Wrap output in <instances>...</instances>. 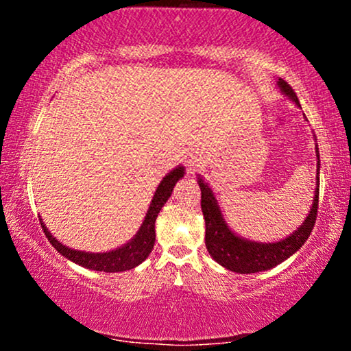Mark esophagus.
I'll list each match as a JSON object with an SVG mask.
<instances>
[{"label": "esophagus", "instance_id": "34e87169", "mask_svg": "<svg viewBox=\"0 0 351 351\" xmlns=\"http://www.w3.org/2000/svg\"><path fill=\"white\" fill-rule=\"evenodd\" d=\"M198 163H199V160H198V158H191V160H189V163H188V167H189V171H191V170H195V168L198 167Z\"/></svg>", "mask_w": 351, "mask_h": 351}]
</instances>
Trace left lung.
Wrapping results in <instances>:
<instances>
[{
  "label": "left lung",
  "mask_w": 351,
  "mask_h": 351,
  "mask_svg": "<svg viewBox=\"0 0 351 351\" xmlns=\"http://www.w3.org/2000/svg\"><path fill=\"white\" fill-rule=\"evenodd\" d=\"M277 86H279L282 94L287 95L289 99H292V102H295V106L300 107L295 92L284 79L277 80ZM315 152L318 160L317 168L320 171L318 148ZM198 184L201 188V209H203L204 223H206V237H204L206 249L217 264H221L232 272L254 274L276 267V265L284 263L285 259H289L293 252L299 251L305 241L308 239L313 224H315L318 213V188H320L318 173L315 196H313L308 216L305 217L302 226L297 228V231H293L285 239L277 241V243H256V241H247L244 237L236 236L229 229L223 215H221L219 204H217L215 195H213V189L208 186V183H204L201 176L198 178Z\"/></svg>",
  "instance_id": "8db88e82"
}]
</instances>
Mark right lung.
Masks as SVG:
<instances>
[{
	"instance_id": "1",
	"label": "right lung",
	"mask_w": 351,
	"mask_h": 351,
	"mask_svg": "<svg viewBox=\"0 0 351 351\" xmlns=\"http://www.w3.org/2000/svg\"><path fill=\"white\" fill-rule=\"evenodd\" d=\"M184 168L178 167L175 170H171L167 176L162 180V183L156 188L155 195L148 208L147 216H145L143 224L140 226L138 232L134 236V239L128 241L127 244H123L122 247L114 249V251L108 252H84V251H75V249L67 247V245L60 244L54 236L47 231L44 226L43 219L41 226L44 229V234H46L47 241L58 249L59 254H62L66 259L72 261V263L82 265V267L92 269V271L99 272H123L130 271V269L136 267L138 264H142L148 256H150L153 244H155V221L158 217L160 209L163 208V204L167 203L168 198L171 196L173 188H175L176 181L183 178Z\"/></svg>"
}]
</instances>
